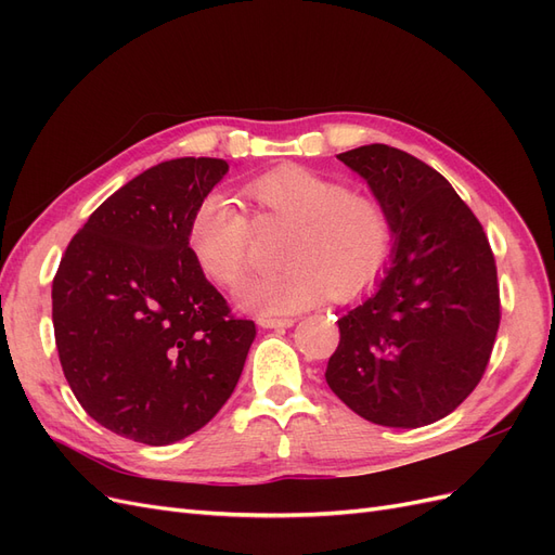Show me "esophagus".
Listing matches in <instances>:
<instances>
[{"label": "esophagus", "instance_id": "1", "mask_svg": "<svg viewBox=\"0 0 555 555\" xmlns=\"http://www.w3.org/2000/svg\"><path fill=\"white\" fill-rule=\"evenodd\" d=\"M257 324L263 326V328H289V326H294V319L292 317H268V314H263V317L257 319Z\"/></svg>", "mask_w": 555, "mask_h": 555}]
</instances>
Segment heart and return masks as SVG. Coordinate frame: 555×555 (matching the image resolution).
I'll return each instance as SVG.
<instances>
[{
	"mask_svg": "<svg viewBox=\"0 0 555 555\" xmlns=\"http://www.w3.org/2000/svg\"><path fill=\"white\" fill-rule=\"evenodd\" d=\"M261 220L287 224L275 273L247 280L238 304L261 314H287L335 300L359 298L391 259L393 227L379 201L351 192L304 166H280L245 184ZM255 229L241 204L210 192L188 224V245L201 273L224 287L241 282L251 261Z\"/></svg>",
	"mask_w": 555,
	"mask_h": 555,
	"instance_id": "b5f03b06",
	"label": "heart"
}]
</instances>
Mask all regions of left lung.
<instances>
[{
  "label": "left lung",
  "instance_id": "1",
  "mask_svg": "<svg viewBox=\"0 0 555 555\" xmlns=\"http://www.w3.org/2000/svg\"><path fill=\"white\" fill-rule=\"evenodd\" d=\"M391 217L393 249L377 292L338 319L326 382L349 410L418 428L475 391L500 326L489 238L449 180L398 147L340 153Z\"/></svg>",
  "mask_w": 555,
  "mask_h": 555
}]
</instances>
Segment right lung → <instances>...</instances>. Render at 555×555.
Returning <instances> with one entry per match:
<instances>
[{
  "mask_svg": "<svg viewBox=\"0 0 555 555\" xmlns=\"http://www.w3.org/2000/svg\"><path fill=\"white\" fill-rule=\"evenodd\" d=\"M229 171L180 157L143 171L99 206L53 280L60 363L96 424L143 444H171L222 410L257 328L233 317L201 273L188 224Z\"/></svg>",
  "mask_w": 555,
  "mask_h": 555,
  "instance_id": "obj_1",
  "label": "right lung"
}]
</instances>
